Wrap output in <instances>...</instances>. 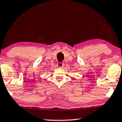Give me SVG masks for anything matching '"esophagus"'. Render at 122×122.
Segmentation results:
<instances>
[{
  "mask_svg": "<svg viewBox=\"0 0 122 122\" xmlns=\"http://www.w3.org/2000/svg\"><path fill=\"white\" fill-rule=\"evenodd\" d=\"M64 63L63 62H58L57 64V66H58V67H60V68H62V67L64 66Z\"/></svg>",
  "mask_w": 122,
  "mask_h": 122,
  "instance_id": "esophagus-1",
  "label": "esophagus"
}]
</instances>
